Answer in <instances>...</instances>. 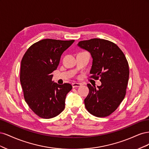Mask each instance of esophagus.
I'll use <instances>...</instances> for the list:
<instances>
[{
  "instance_id": "34e87169",
  "label": "esophagus",
  "mask_w": 149,
  "mask_h": 149,
  "mask_svg": "<svg viewBox=\"0 0 149 149\" xmlns=\"http://www.w3.org/2000/svg\"><path fill=\"white\" fill-rule=\"evenodd\" d=\"M81 86V83H72V86L73 88H77V87H79Z\"/></svg>"
}]
</instances>
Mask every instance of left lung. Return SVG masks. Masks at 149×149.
I'll use <instances>...</instances> for the list:
<instances>
[{"label":"left lung","instance_id":"1","mask_svg":"<svg viewBox=\"0 0 149 149\" xmlns=\"http://www.w3.org/2000/svg\"><path fill=\"white\" fill-rule=\"evenodd\" d=\"M78 46L91 53V77L100 78L101 82L97 88L87 84L89 91L84 100L85 107L90 114L98 118L109 116L125 97L129 76L128 62L118 46L106 40H83Z\"/></svg>","mask_w":149,"mask_h":149}]
</instances>
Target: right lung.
Returning a JSON list of instances; mask_svg holds the SVG:
<instances>
[{
	"label": "right lung",
	"mask_w": 149,
	"mask_h": 149,
	"mask_svg": "<svg viewBox=\"0 0 149 149\" xmlns=\"http://www.w3.org/2000/svg\"><path fill=\"white\" fill-rule=\"evenodd\" d=\"M74 40L43 39L33 44L21 61L20 80L26 102L35 113L44 119L56 117L64 110L69 83L52 81L60 58Z\"/></svg>",
	"instance_id": "1"
}]
</instances>
